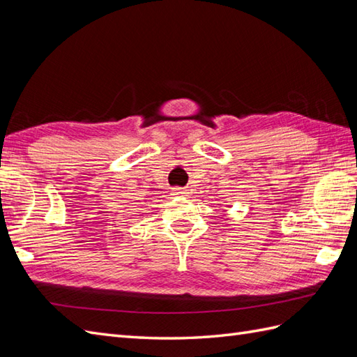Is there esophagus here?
Masks as SVG:
<instances>
[{
    "label": "esophagus",
    "instance_id": "34e87169",
    "mask_svg": "<svg viewBox=\"0 0 357 357\" xmlns=\"http://www.w3.org/2000/svg\"><path fill=\"white\" fill-rule=\"evenodd\" d=\"M172 195H177V197H188L189 192L185 188H172Z\"/></svg>",
    "mask_w": 357,
    "mask_h": 357
}]
</instances>
